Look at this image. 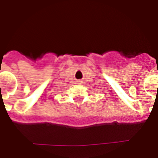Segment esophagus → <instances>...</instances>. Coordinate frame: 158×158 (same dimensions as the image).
Returning a JSON list of instances; mask_svg holds the SVG:
<instances>
[{
  "label": "esophagus",
  "mask_w": 158,
  "mask_h": 158,
  "mask_svg": "<svg viewBox=\"0 0 158 158\" xmlns=\"http://www.w3.org/2000/svg\"><path fill=\"white\" fill-rule=\"evenodd\" d=\"M77 84H82V81H80V80H78V81H77Z\"/></svg>",
  "instance_id": "34e87169"
}]
</instances>
